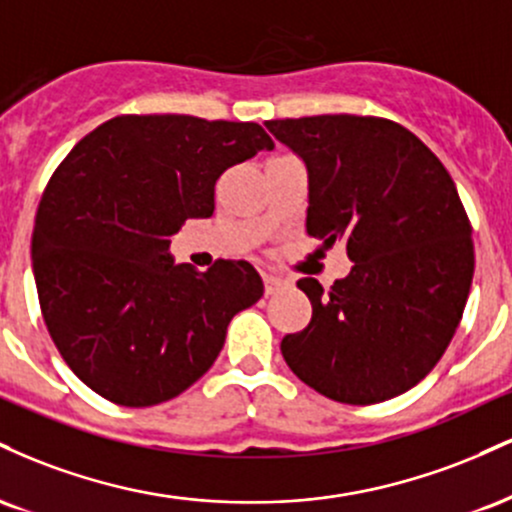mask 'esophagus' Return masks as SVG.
Masks as SVG:
<instances>
[{
  "label": "esophagus",
  "mask_w": 512,
  "mask_h": 512,
  "mask_svg": "<svg viewBox=\"0 0 512 512\" xmlns=\"http://www.w3.org/2000/svg\"><path fill=\"white\" fill-rule=\"evenodd\" d=\"M262 279H264V291H267L269 296H272V293L289 289V286H291L289 279H284V276H276V274H264Z\"/></svg>",
  "instance_id": "34e87169"
}]
</instances>
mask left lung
Here are the masks:
<instances>
[{
  "label": "left lung",
  "instance_id": "obj_1",
  "mask_svg": "<svg viewBox=\"0 0 512 512\" xmlns=\"http://www.w3.org/2000/svg\"><path fill=\"white\" fill-rule=\"evenodd\" d=\"M264 127L308 170L305 231L354 262L330 291L313 276L308 327L281 339L305 385L344 404L407 392L448 349L474 276L472 226L443 163L383 117L317 115Z\"/></svg>",
  "mask_w": 512,
  "mask_h": 512
}]
</instances>
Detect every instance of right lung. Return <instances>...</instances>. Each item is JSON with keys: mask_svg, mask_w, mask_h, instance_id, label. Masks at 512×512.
Listing matches in <instances>:
<instances>
[{"mask_svg": "<svg viewBox=\"0 0 512 512\" xmlns=\"http://www.w3.org/2000/svg\"><path fill=\"white\" fill-rule=\"evenodd\" d=\"M272 149L255 122L120 115L69 151L40 199L31 260L45 325L81 383L154 407L207 373L264 284L245 260L175 264L170 238L214 214L223 170Z\"/></svg>", "mask_w": 512, "mask_h": 512, "instance_id": "obj_1", "label": "right lung"}]
</instances>
